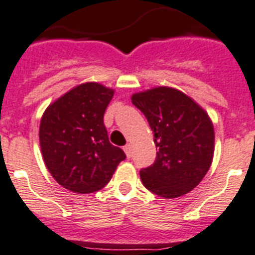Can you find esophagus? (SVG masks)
<instances>
[{
	"instance_id": "34e87169",
	"label": "esophagus",
	"mask_w": 255,
	"mask_h": 255,
	"mask_svg": "<svg viewBox=\"0 0 255 255\" xmlns=\"http://www.w3.org/2000/svg\"><path fill=\"white\" fill-rule=\"evenodd\" d=\"M124 152H126V154H127V157L128 158H129V157H131V154H132V149H131V145H129V144H127V145L124 146Z\"/></svg>"
}]
</instances>
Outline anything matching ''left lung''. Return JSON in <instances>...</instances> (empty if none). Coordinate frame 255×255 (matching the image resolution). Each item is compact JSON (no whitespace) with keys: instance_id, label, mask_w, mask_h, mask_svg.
Returning <instances> with one entry per match:
<instances>
[{"instance_id":"8db88e82","label":"left lung","mask_w":255,"mask_h":255,"mask_svg":"<svg viewBox=\"0 0 255 255\" xmlns=\"http://www.w3.org/2000/svg\"><path fill=\"white\" fill-rule=\"evenodd\" d=\"M158 149L153 165L140 170L142 185L161 198H178L199 185L215 150L212 122L199 105L179 90L154 88L132 95Z\"/></svg>"}]
</instances>
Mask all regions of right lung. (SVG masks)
<instances>
[{
	"instance_id": "add662e5",
	"label": "right lung",
	"mask_w": 255,
	"mask_h": 255,
	"mask_svg": "<svg viewBox=\"0 0 255 255\" xmlns=\"http://www.w3.org/2000/svg\"><path fill=\"white\" fill-rule=\"evenodd\" d=\"M114 90L97 82L82 84L49 105L39 128L41 154L49 173L77 194L101 190L126 158L109 141L103 115Z\"/></svg>"
}]
</instances>
